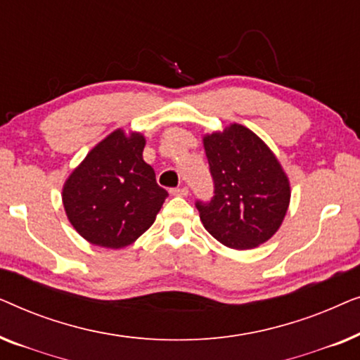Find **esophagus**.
<instances>
[{
  "label": "esophagus",
  "mask_w": 360,
  "mask_h": 360,
  "mask_svg": "<svg viewBox=\"0 0 360 360\" xmlns=\"http://www.w3.org/2000/svg\"><path fill=\"white\" fill-rule=\"evenodd\" d=\"M170 193L174 196H186L188 195V188H186V186H181V188H172Z\"/></svg>",
  "instance_id": "34e87169"
}]
</instances>
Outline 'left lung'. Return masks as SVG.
Segmentation results:
<instances>
[{
	"label": "left lung",
	"mask_w": 360,
	"mask_h": 360,
	"mask_svg": "<svg viewBox=\"0 0 360 360\" xmlns=\"http://www.w3.org/2000/svg\"><path fill=\"white\" fill-rule=\"evenodd\" d=\"M214 180L210 203H196L205 229L226 248L248 250L267 243L288 211V175L272 149L238 122L203 136Z\"/></svg>",
	"instance_id": "left-lung-1"
}]
</instances>
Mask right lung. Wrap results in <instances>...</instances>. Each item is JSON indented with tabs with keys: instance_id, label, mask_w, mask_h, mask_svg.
Wrapping results in <instances>:
<instances>
[{
	"instance_id": "right-lung-1",
	"label": "right lung",
	"mask_w": 360,
	"mask_h": 360,
	"mask_svg": "<svg viewBox=\"0 0 360 360\" xmlns=\"http://www.w3.org/2000/svg\"><path fill=\"white\" fill-rule=\"evenodd\" d=\"M146 137L116 129L88 152L62 188L70 224L98 248L122 249L154 224L169 193L142 159Z\"/></svg>"
}]
</instances>
